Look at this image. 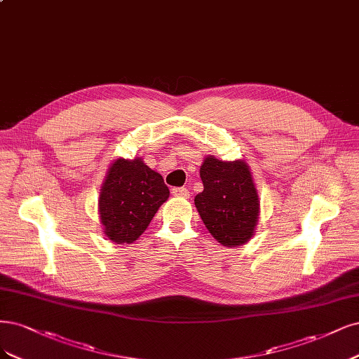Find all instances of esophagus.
I'll use <instances>...</instances> for the list:
<instances>
[{
  "instance_id": "34e87169",
  "label": "esophagus",
  "mask_w": 359,
  "mask_h": 359,
  "mask_svg": "<svg viewBox=\"0 0 359 359\" xmlns=\"http://www.w3.org/2000/svg\"><path fill=\"white\" fill-rule=\"evenodd\" d=\"M172 194H174L175 197H189L190 191L185 187H175V189H172Z\"/></svg>"
}]
</instances>
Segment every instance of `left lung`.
I'll list each match as a JSON object with an SVG mask.
<instances>
[{
    "instance_id": "left-lung-1",
    "label": "left lung",
    "mask_w": 359,
    "mask_h": 359,
    "mask_svg": "<svg viewBox=\"0 0 359 359\" xmlns=\"http://www.w3.org/2000/svg\"><path fill=\"white\" fill-rule=\"evenodd\" d=\"M203 191L194 197L209 233L224 246L251 239L258 218V196L245 162H222L212 156L201 168Z\"/></svg>"
}]
</instances>
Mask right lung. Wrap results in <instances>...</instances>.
I'll return each instance as SVG.
<instances>
[{
	"mask_svg": "<svg viewBox=\"0 0 359 359\" xmlns=\"http://www.w3.org/2000/svg\"><path fill=\"white\" fill-rule=\"evenodd\" d=\"M169 197L162 175L141 158H118L111 165L100 194V214L109 241L132 243Z\"/></svg>",
	"mask_w": 359,
	"mask_h": 359,
	"instance_id": "add662e5",
	"label": "right lung"
}]
</instances>
